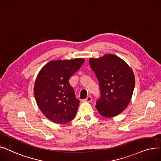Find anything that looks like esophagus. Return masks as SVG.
<instances>
[{
	"label": "esophagus",
	"mask_w": 161,
	"mask_h": 161,
	"mask_svg": "<svg viewBox=\"0 0 161 161\" xmlns=\"http://www.w3.org/2000/svg\"><path fill=\"white\" fill-rule=\"evenodd\" d=\"M84 101H85V102H91L92 101V98L91 96H88L86 99H84Z\"/></svg>",
	"instance_id": "obj_1"
}]
</instances>
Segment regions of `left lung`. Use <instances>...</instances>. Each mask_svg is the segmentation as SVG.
<instances>
[{
  "label": "left lung",
  "instance_id": "8db88e82",
  "mask_svg": "<svg viewBox=\"0 0 161 161\" xmlns=\"http://www.w3.org/2000/svg\"><path fill=\"white\" fill-rule=\"evenodd\" d=\"M89 64L100 89L101 96L96 105L97 111L107 118L118 115L132 99L135 86L132 69L123 59L114 54L90 58Z\"/></svg>",
  "mask_w": 161,
  "mask_h": 161
}]
</instances>
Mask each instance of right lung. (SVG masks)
I'll return each instance as SVG.
<instances>
[{"label":"right lung","mask_w":161,"mask_h":161,"mask_svg":"<svg viewBox=\"0 0 161 161\" xmlns=\"http://www.w3.org/2000/svg\"><path fill=\"white\" fill-rule=\"evenodd\" d=\"M84 62L82 58L50 61L36 76V103L44 115L54 123L66 124L75 117L80 101L69 80Z\"/></svg>","instance_id":"1"}]
</instances>
